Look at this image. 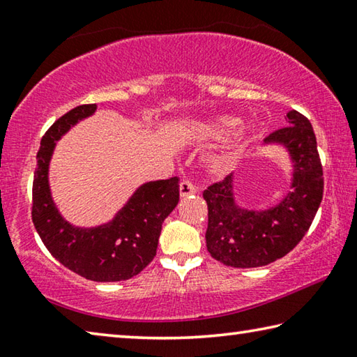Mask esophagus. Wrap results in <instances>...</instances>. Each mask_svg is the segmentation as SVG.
<instances>
[{
    "label": "esophagus",
    "mask_w": 357,
    "mask_h": 357,
    "mask_svg": "<svg viewBox=\"0 0 357 357\" xmlns=\"http://www.w3.org/2000/svg\"><path fill=\"white\" fill-rule=\"evenodd\" d=\"M197 192L195 185H193L190 181H183V183L179 184V197L181 198H185L189 195H193V193Z\"/></svg>",
    "instance_id": "1"
}]
</instances>
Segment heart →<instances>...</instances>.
I'll return each mask as SVG.
<instances>
[{"mask_svg": "<svg viewBox=\"0 0 357 357\" xmlns=\"http://www.w3.org/2000/svg\"><path fill=\"white\" fill-rule=\"evenodd\" d=\"M234 124H236V119L231 116H220L211 121H193L185 128V134L195 138H211V140H215V138L227 135L234 128ZM252 134V126H241V128L234 129L228 135L225 143L222 144V148L211 155L208 162L209 170L213 173L227 172L231 167L233 160L236 159L239 151L250 140Z\"/></svg>", "mask_w": 357, "mask_h": 357, "instance_id": "heart-1", "label": "heart"}]
</instances>
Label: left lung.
Instances as JSON below:
<instances>
[{"instance_id": "left-lung-1", "label": "left lung", "mask_w": 357, "mask_h": 357, "mask_svg": "<svg viewBox=\"0 0 357 357\" xmlns=\"http://www.w3.org/2000/svg\"><path fill=\"white\" fill-rule=\"evenodd\" d=\"M288 128L264 138L289 160V190L269 208H245L234 192V174L203 192L208 204L206 247L211 257L231 268H259L298 245L323 200V168L310 121L287 113Z\"/></svg>"}]
</instances>
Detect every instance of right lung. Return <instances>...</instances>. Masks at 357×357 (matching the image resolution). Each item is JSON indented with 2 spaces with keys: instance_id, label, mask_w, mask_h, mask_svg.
Segmentation results:
<instances>
[{
  "instance_id": "add662e5",
  "label": "right lung",
  "mask_w": 357,
  "mask_h": 357,
  "mask_svg": "<svg viewBox=\"0 0 357 357\" xmlns=\"http://www.w3.org/2000/svg\"><path fill=\"white\" fill-rule=\"evenodd\" d=\"M98 110L75 107L42 137L33 183V223L47 250L66 268L94 282H121L140 274L155 257L162 223L179 202L178 178L138 185L112 220L77 227L59 213L50 189V162L56 143Z\"/></svg>"
}]
</instances>
